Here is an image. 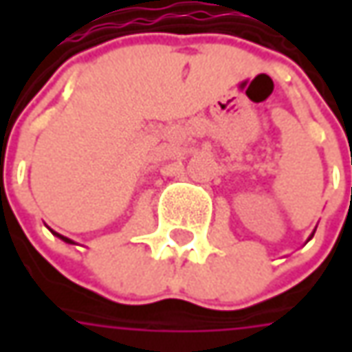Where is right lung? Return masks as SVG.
Masks as SVG:
<instances>
[{
	"label": "right lung",
	"instance_id": "add662e5",
	"mask_svg": "<svg viewBox=\"0 0 352 352\" xmlns=\"http://www.w3.org/2000/svg\"><path fill=\"white\" fill-rule=\"evenodd\" d=\"M52 233H54V231H52ZM54 235L56 236H60L62 241H64V243H74V241H70V239H68V236H62V235H58V233H54Z\"/></svg>",
	"mask_w": 352,
	"mask_h": 352
}]
</instances>
